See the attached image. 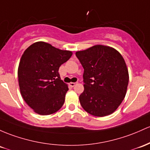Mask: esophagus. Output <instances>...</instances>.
I'll use <instances>...</instances> for the list:
<instances>
[{
    "mask_svg": "<svg viewBox=\"0 0 150 150\" xmlns=\"http://www.w3.org/2000/svg\"><path fill=\"white\" fill-rule=\"evenodd\" d=\"M69 85H70L71 87H74L75 85H77V83H70Z\"/></svg>",
    "mask_w": 150,
    "mask_h": 150,
    "instance_id": "34e87169",
    "label": "esophagus"
}]
</instances>
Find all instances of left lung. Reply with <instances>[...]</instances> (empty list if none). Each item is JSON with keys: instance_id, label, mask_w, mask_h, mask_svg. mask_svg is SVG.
<instances>
[{"instance_id": "1", "label": "left lung", "mask_w": 150, "mask_h": 150, "mask_svg": "<svg viewBox=\"0 0 150 150\" xmlns=\"http://www.w3.org/2000/svg\"><path fill=\"white\" fill-rule=\"evenodd\" d=\"M84 68V91L79 100L95 117L112 114L124 100L129 73L122 55L110 46L96 45L75 52Z\"/></svg>"}]
</instances>
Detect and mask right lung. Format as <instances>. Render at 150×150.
Listing matches in <instances>:
<instances>
[{
  "mask_svg": "<svg viewBox=\"0 0 150 150\" xmlns=\"http://www.w3.org/2000/svg\"><path fill=\"white\" fill-rule=\"evenodd\" d=\"M72 55V51L42 41L34 42L24 51L18 69L20 91L35 113L52 115L63 105L68 86L60 80L58 70Z\"/></svg>",
  "mask_w": 150,
  "mask_h": 150,
  "instance_id": "1",
  "label": "right lung"
}]
</instances>
